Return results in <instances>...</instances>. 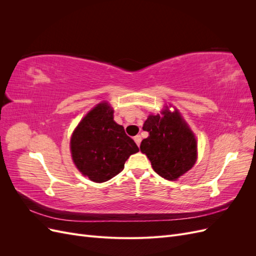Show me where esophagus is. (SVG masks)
I'll list each match as a JSON object with an SVG mask.
<instances>
[{
	"label": "esophagus",
	"instance_id": "1",
	"mask_svg": "<svg viewBox=\"0 0 256 256\" xmlns=\"http://www.w3.org/2000/svg\"><path fill=\"white\" fill-rule=\"evenodd\" d=\"M134 142L136 143L138 146H140L141 141H142V138H141V136H136L134 138Z\"/></svg>",
	"mask_w": 256,
	"mask_h": 256
}]
</instances>
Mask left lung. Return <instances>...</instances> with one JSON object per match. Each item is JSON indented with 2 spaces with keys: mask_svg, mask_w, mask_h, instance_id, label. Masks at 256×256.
<instances>
[{
  "mask_svg": "<svg viewBox=\"0 0 256 256\" xmlns=\"http://www.w3.org/2000/svg\"><path fill=\"white\" fill-rule=\"evenodd\" d=\"M148 136L140 150L150 159L154 171L168 180H176L194 166L196 138L177 110L168 108L161 114L148 115L143 125Z\"/></svg>",
  "mask_w": 256,
  "mask_h": 256,
  "instance_id": "obj_1",
  "label": "left lung"
}]
</instances>
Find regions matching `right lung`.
<instances>
[{
  "label": "right lung",
  "mask_w": 256,
  "mask_h": 256,
  "mask_svg": "<svg viewBox=\"0 0 256 256\" xmlns=\"http://www.w3.org/2000/svg\"><path fill=\"white\" fill-rule=\"evenodd\" d=\"M109 102L97 104L84 116L70 138L76 166L90 180L104 182L120 173L126 160L138 152L122 126L114 122Z\"/></svg>",
  "instance_id": "add662e5"
}]
</instances>
